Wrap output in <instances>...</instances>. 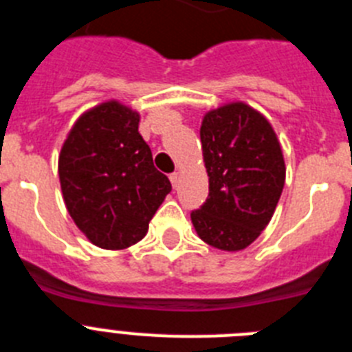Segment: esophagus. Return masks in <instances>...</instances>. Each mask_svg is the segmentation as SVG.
<instances>
[{"mask_svg": "<svg viewBox=\"0 0 352 352\" xmlns=\"http://www.w3.org/2000/svg\"><path fill=\"white\" fill-rule=\"evenodd\" d=\"M169 178H170V183H173V186H178V183H179V174L178 173H173Z\"/></svg>", "mask_w": 352, "mask_h": 352, "instance_id": "obj_1", "label": "esophagus"}]
</instances>
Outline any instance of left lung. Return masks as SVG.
I'll use <instances>...</instances> for the list:
<instances>
[{
  "label": "left lung",
  "instance_id": "left-lung-1",
  "mask_svg": "<svg viewBox=\"0 0 352 352\" xmlns=\"http://www.w3.org/2000/svg\"><path fill=\"white\" fill-rule=\"evenodd\" d=\"M201 144L210 194L190 214L195 232L219 250H243L266 229L284 190L280 142L259 111L231 102L204 114Z\"/></svg>",
  "mask_w": 352,
  "mask_h": 352
}]
</instances>
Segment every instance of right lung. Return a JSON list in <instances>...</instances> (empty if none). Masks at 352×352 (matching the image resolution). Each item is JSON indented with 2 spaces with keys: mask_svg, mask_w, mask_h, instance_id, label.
Returning <instances> with one entry per match:
<instances>
[{
  "mask_svg": "<svg viewBox=\"0 0 352 352\" xmlns=\"http://www.w3.org/2000/svg\"><path fill=\"white\" fill-rule=\"evenodd\" d=\"M139 113L109 100L80 114L58 160L63 201L84 236L105 250L141 241L170 192L139 133Z\"/></svg>",
  "mask_w": 352,
  "mask_h": 352,
  "instance_id": "right-lung-1",
  "label": "right lung"
}]
</instances>
